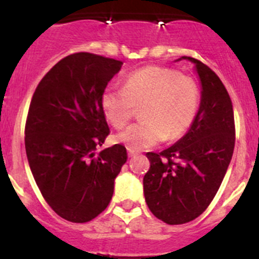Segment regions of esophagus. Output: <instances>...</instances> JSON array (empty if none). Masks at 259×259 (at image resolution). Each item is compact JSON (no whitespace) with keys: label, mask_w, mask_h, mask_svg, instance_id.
I'll list each match as a JSON object with an SVG mask.
<instances>
[{"label":"esophagus","mask_w":259,"mask_h":259,"mask_svg":"<svg viewBox=\"0 0 259 259\" xmlns=\"http://www.w3.org/2000/svg\"><path fill=\"white\" fill-rule=\"evenodd\" d=\"M127 155H129V158H133V156L137 155V153L133 150H130V149H127Z\"/></svg>","instance_id":"1"}]
</instances>
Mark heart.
<instances>
[{
	"label": "heart",
	"mask_w": 259,
	"mask_h": 259,
	"mask_svg": "<svg viewBox=\"0 0 259 259\" xmlns=\"http://www.w3.org/2000/svg\"><path fill=\"white\" fill-rule=\"evenodd\" d=\"M137 106H143L142 120L115 137L133 151L182 138L197 116L199 89L192 77L176 70L146 66L127 75L122 88L108 86L103 91V113L117 129L132 119Z\"/></svg>",
	"instance_id": "b5f03b06"
}]
</instances>
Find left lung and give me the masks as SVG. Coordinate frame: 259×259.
<instances>
[{
  "instance_id": "8db88e82",
  "label": "left lung",
  "mask_w": 259,
  "mask_h": 259,
  "mask_svg": "<svg viewBox=\"0 0 259 259\" xmlns=\"http://www.w3.org/2000/svg\"><path fill=\"white\" fill-rule=\"evenodd\" d=\"M200 82L197 116L185 135L161 153H146L144 176L149 209L166 224H184L199 217L218 192L234 150L231 98L207 65L189 56Z\"/></svg>"
}]
</instances>
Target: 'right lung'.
<instances>
[{"label": "right lung", "instance_id": "right-lung-1", "mask_svg": "<svg viewBox=\"0 0 259 259\" xmlns=\"http://www.w3.org/2000/svg\"><path fill=\"white\" fill-rule=\"evenodd\" d=\"M122 62L99 55H70L44 76L28 109L25 148L48 204L74 223L91 221L110 203L126 163L125 146L95 155L109 135L101 95Z\"/></svg>", "mask_w": 259, "mask_h": 259}]
</instances>
